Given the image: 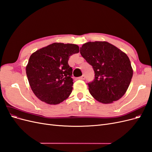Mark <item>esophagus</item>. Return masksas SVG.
<instances>
[{
	"mask_svg": "<svg viewBox=\"0 0 152 152\" xmlns=\"http://www.w3.org/2000/svg\"><path fill=\"white\" fill-rule=\"evenodd\" d=\"M78 79H79V80H84L85 79V76L84 75H82V76L78 78Z\"/></svg>",
	"mask_w": 152,
	"mask_h": 152,
	"instance_id": "34e87169",
	"label": "esophagus"
}]
</instances>
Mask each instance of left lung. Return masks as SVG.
<instances>
[{"label": "left lung", "mask_w": 152, "mask_h": 152, "mask_svg": "<svg viewBox=\"0 0 152 152\" xmlns=\"http://www.w3.org/2000/svg\"><path fill=\"white\" fill-rule=\"evenodd\" d=\"M80 53L94 71V79L88 83L93 97L104 104L121 99L127 90L133 75L127 54L104 41L87 42L82 45Z\"/></svg>", "instance_id": "1"}]
</instances>
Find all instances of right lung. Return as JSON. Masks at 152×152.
Listing matches in <instances>:
<instances>
[{"label":"right lung","mask_w":152,"mask_h":152,"mask_svg":"<svg viewBox=\"0 0 152 152\" xmlns=\"http://www.w3.org/2000/svg\"><path fill=\"white\" fill-rule=\"evenodd\" d=\"M79 52L76 44L53 43L31 55L26 73L32 91L40 100L56 104L70 95L73 82L68 61Z\"/></svg>","instance_id":"obj_1"}]
</instances>
